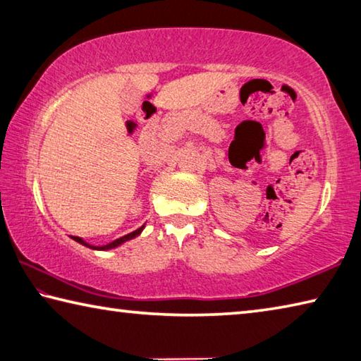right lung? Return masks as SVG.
I'll return each mask as SVG.
<instances>
[{
	"label": "right lung",
	"mask_w": 361,
	"mask_h": 361,
	"mask_svg": "<svg viewBox=\"0 0 361 361\" xmlns=\"http://www.w3.org/2000/svg\"><path fill=\"white\" fill-rule=\"evenodd\" d=\"M143 228L145 226H142V228H138L137 231H133V232H130V234H127V235H124V237H121V239H116L114 242H111V243H108V245H103V247H92V245H87V243H85L82 239H79V237H73V239H75L76 242H79V243H82V245H85V247H90V248H95V250H109V248H114V247H118V245H121L122 242H127V240H130V239H133V237H137L140 232L143 231Z\"/></svg>",
	"instance_id": "add662e5"
}]
</instances>
